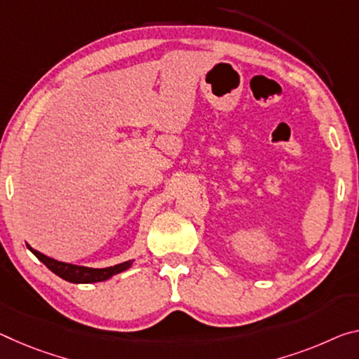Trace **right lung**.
Returning <instances> with one entry per match:
<instances>
[{
    "label": "right lung",
    "instance_id": "right-lung-1",
    "mask_svg": "<svg viewBox=\"0 0 359 359\" xmlns=\"http://www.w3.org/2000/svg\"><path fill=\"white\" fill-rule=\"evenodd\" d=\"M28 249L36 255V257L48 266L50 271H54L57 276H60L62 280L70 281V283H99L105 281L108 278H111L116 273H121L128 270L133 262H123L115 266H108V269H89V266H79L73 264H65V262H59L55 259H50L48 255L35 251V249L28 246Z\"/></svg>",
    "mask_w": 359,
    "mask_h": 359
}]
</instances>
